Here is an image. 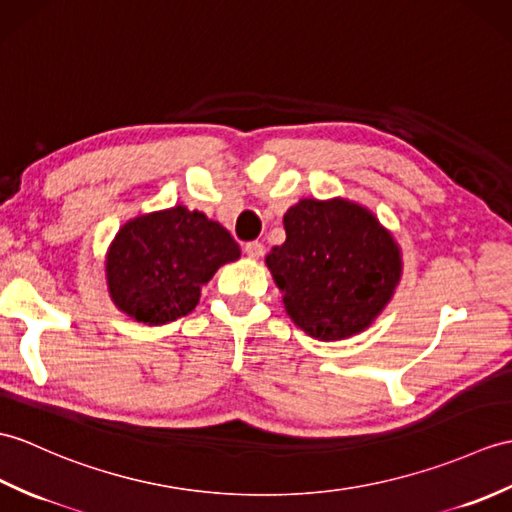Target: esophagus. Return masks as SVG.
Segmentation results:
<instances>
[{"label":"esophagus","mask_w":512,"mask_h":512,"mask_svg":"<svg viewBox=\"0 0 512 512\" xmlns=\"http://www.w3.org/2000/svg\"><path fill=\"white\" fill-rule=\"evenodd\" d=\"M264 251H266V246L261 244V242H248V244H244V253L251 257V259H259L261 255H264Z\"/></svg>","instance_id":"esophagus-1"}]
</instances>
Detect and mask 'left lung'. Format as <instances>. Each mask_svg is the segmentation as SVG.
I'll list each match as a JSON object with an SVG mask.
<instances>
[{
  "label": "left lung",
  "instance_id": "1",
  "mask_svg": "<svg viewBox=\"0 0 512 512\" xmlns=\"http://www.w3.org/2000/svg\"><path fill=\"white\" fill-rule=\"evenodd\" d=\"M285 242L266 255L285 312L305 334L342 340L384 310L401 279V251L351 200L303 198L283 216Z\"/></svg>",
  "mask_w": 512,
  "mask_h": 512
}]
</instances>
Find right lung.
I'll return each instance as SVG.
<instances>
[{
    "label": "right lung",
    "instance_id": "right-lung-1",
    "mask_svg": "<svg viewBox=\"0 0 512 512\" xmlns=\"http://www.w3.org/2000/svg\"><path fill=\"white\" fill-rule=\"evenodd\" d=\"M240 259V246L205 213L176 205L128 220L106 253V285L117 310L137 323L187 316L216 270Z\"/></svg>",
    "mask_w": 512,
    "mask_h": 512
}]
</instances>
